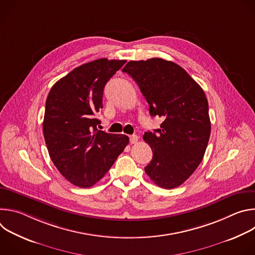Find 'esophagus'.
Segmentation results:
<instances>
[{"instance_id": "1", "label": "esophagus", "mask_w": 255, "mask_h": 255, "mask_svg": "<svg viewBox=\"0 0 255 255\" xmlns=\"http://www.w3.org/2000/svg\"><path fill=\"white\" fill-rule=\"evenodd\" d=\"M137 141H138V136L137 135H132L130 137V143L131 144H135V143H137Z\"/></svg>"}]
</instances>
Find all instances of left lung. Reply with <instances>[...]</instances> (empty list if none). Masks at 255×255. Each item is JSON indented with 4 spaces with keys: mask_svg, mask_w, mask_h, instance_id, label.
Here are the masks:
<instances>
[{
    "mask_svg": "<svg viewBox=\"0 0 255 255\" xmlns=\"http://www.w3.org/2000/svg\"><path fill=\"white\" fill-rule=\"evenodd\" d=\"M122 71L138 85L160 128L145 132L153 156L145 172L153 183L174 189L201 163L211 133L209 105L203 89L178 64L162 58L129 61Z\"/></svg>",
    "mask_w": 255,
    "mask_h": 255,
    "instance_id": "8db88e82",
    "label": "left lung"
}]
</instances>
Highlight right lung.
Wrapping results in <instances>:
<instances>
[{
  "label": "right lung",
  "instance_id": "right-lung-1",
  "mask_svg": "<svg viewBox=\"0 0 255 255\" xmlns=\"http://www.w3.org/2000/svg\"><path fill=\"white\" fill-rule=\"evenodd\" d=\"M126 60L100 58L71 70L51 88L45 104L43 135L49 156L70 184L90 188L129 143L123 134L99 130L107 82Z\"/></svg>",
  "mask_w": 255,
  "mask_h": 255
}]
</instances>
